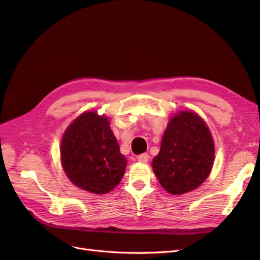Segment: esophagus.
Returning <instances> with one entry per match:
<instances>
[{
	"mask_svg": "<svg viewBox=\"0 0 260 260\" xmlns=\"http://www.w3.org/2000/svg\"><path fill=\"white\" fill-rule=\"evenodd\" d=\"M138 160L139 161H141V162H147L148 161V159H149V156H148V154H146V153H143V154H140V155H138Z\"/></svg>",
	"mask_w": 260,
	"mask_h": 260,
	"instance_id": "obj_1",
	"label": "esophagus"
}]
</instances>
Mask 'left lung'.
<instances>
[{"label":"left lung","mask_w":260,"mask_h":260,"mask_svg":"<svg viewBox=\"0 0 260 260\" xmlns=\"http://www.w3.org/2000/svg\"><path fill=\"white\" fill-rule=\"evenodd\" d=\"M214 157V140L207 124L199 115L184 111L170 119L152 167L165 190L180 195L207 179Z\"/></svg>","instance_id":"1"}]
</instances>
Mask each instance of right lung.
Wrapping results in <instances>:
<instances>
[{
    "instance_id": "1",
    "label": "right lung",
    "mask_w": 260,
    "mask_h": 260,
    "mask_svg": "<svg viewBox=\"0 0 260 260\" xmlns=\"http://www.w3.org/2000/svg\"><path fill=\"white\" fill-rule=\"evenodd\" d=\"M62 169L72 182L95 194H105L120 182L127 159L106 116L86 112L70 123L60 143Z\"/></svg>"
}]
</instances>
